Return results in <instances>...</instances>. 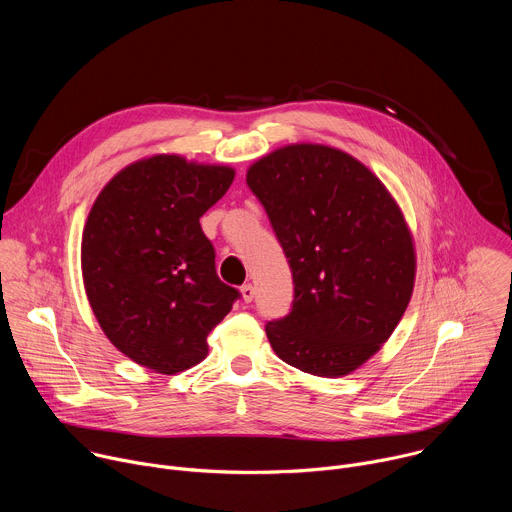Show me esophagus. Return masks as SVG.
<instances>
[{
	"label": "esophagus",
	"mask_w": 512,
	"mask_h": 512,
	"mask_svg": "<svg viewBox=\"0 0 512 512\" xmlns=\"http://www.w3.org/2000/svg\"><path fill=\"white\" fill-rule=\"evenodd\" d=\"M241 297H243L245 303H251V301L255 299V287H253L251 283L243 285V287H241Z\"/></svg>",
	"instance_id": "obj_1"
}]
</instances>
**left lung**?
<instances>
[{
    "mask_svg": "<svg viewBox=\"0 0 512 512\" xmlns=\"http://www.w3.org/2000/svg\"><path fill=\"white\" fill-rule=\"evenodd\" d=\"M287 255L295 297L265 325L279 360L319 378H342L382 350L416 281L406 217L372 170L313 142L275 148L247 168Z\"/></svg>",
    "mask_w": 512,
    "mask_h": 512,
    "instance_id": "1",
    "label": "left lung"
}]
</instances>
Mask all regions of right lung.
<instances>
[{"instance_id":"right-lung-1","label":"right lung","mask_w":512,"mask_h":512,"mask_svg":"<svg viewBox=\"0 0 512 512\" xmlns=\"http://www.w3.org/2000/svg\"><path fill=\"white\" fill-rule=\"evenodd\" d=\"M235 168L152 154L116 173L82 233L88 303L126 358L173 376L209 354L207 335L239 291L215 271L199 219L229 191Z\"/></svg>"}]
</instances>
